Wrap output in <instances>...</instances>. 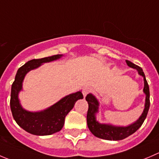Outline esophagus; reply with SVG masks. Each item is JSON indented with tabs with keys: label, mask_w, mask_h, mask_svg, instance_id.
<instances>
[{
	"label": "esophagus",
	"mask_w": 159,
	"mask_h": 159,
	"mask_svg": "<svg viewBox=\"0 0 159 159\" xmlns=\"http://www.w3.org/2000/svg\"><path fill=\"white\" fill-rule=\"evenodd\" d=\"M83 95H84V97H85L88 94H89L91 92V89L89 87H85L84 89H83Z\"/></svg>",
	"instance_id": "esophagus-1"
}]
</instances>
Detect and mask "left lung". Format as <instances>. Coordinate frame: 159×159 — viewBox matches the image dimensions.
<instances>
[{
    "label": "left lung",
    "instance_id": "1",
    "mask_svg": "<svg viewBox=\"0 0 159 159\" xmlns=\"http://www.w3.org/2000/svg\"><path fill=\"white\" fill-rule=\"evenodd\" d=\"M126 62L129 67L137 69L139 75L144 77V92L146 94L145 106H144V112L136 122L128 127H114V126L108 125V124H101L97 122L95 116V113L98 112V101L92 94H88L87 96L85 97L86 101L89 103V109L87 112V124L90 131L98 138L108 140V141H120V140L124 139L130 135L133 134L141 127L148 115V112L150 107V92H149V86L146 80L145 75L143 72L142 68L139 66L133 64L130 61H126Z\"/></svg>",
    "mask_w": 159,
    "mask_h": 159
}]
</instances>
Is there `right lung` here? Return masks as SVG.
I'll use <instances>...</instances> for the list:
<instances>
[{
    "mask_svg": "<svg viewBox=\"0 0 159 159\" xmlns=\"http://www.w3.org/2000/svg\"><path fill=\"white\" fill-rule=\"evenodd\" d=\"M53 55L41 59H33L21 66L17 71L11 85L10 106L12 116L19 127L28 133L39 136L50 135L60 131L64 124L66 116L73 109L77 100L83 98L81 92L70 94L60 100L49 109L42 112H31L25 110L20 105L18 94L21 91L25 75L31 70L37 68L43 63L50 62L61 57Z\"/></svg>",
    "mask_w": 159,
    "mask_h": 159,
    "instance_id": "right-lung-1",
    "label": "right lung"
}]
</instances>
